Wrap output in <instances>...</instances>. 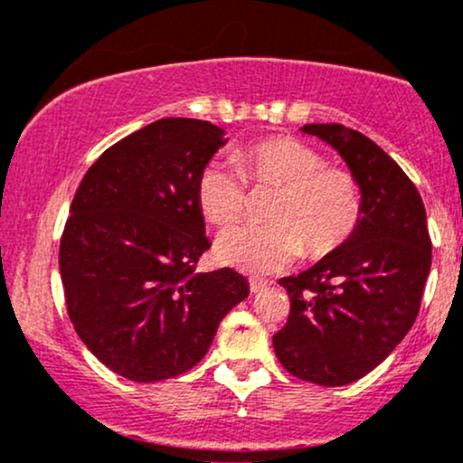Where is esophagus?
<instances>
[{
	"label": "esophagus",
	"mask_w": 463,
	"mask_h": 463,
	"mask_svg": "<svg viewBox=\"0 0 463 463\" xmlns=\"http://www.w3.org/2000/svg\"><path fill=\"white\" fill-rule=\"evenodd\" d=\"M265 287L268 285L261 283V280H250V291H252V294H261Z\"/></svg>",
	"instance_id": "esophagus-1"
}]
</instances>
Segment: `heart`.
Returning a JSON list of instances; mask_svg holds the SVG:
<instances>
[{"mask_svg":"<svg viewBox=\"0 0 463 463\" xmlns=\"http://www.w3.org/2000/svg\"><path fill=\"white\" fill-rule=\"evenodd\" d=\"M237 165L213 161L198 178V204L213 224L243 215L248 184L276 187L269 224L228 226L215 239L217 261L248 274H274L305 252L326 257L353 235L361 220V187L346 169L326 167L316 147L274 137L241 147Z\"/></svg>","mask_w":463,"mask_h":463,"instance_id":"heart-1","label":"heart"}]
</instances>
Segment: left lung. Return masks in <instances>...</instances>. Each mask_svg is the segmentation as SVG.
<instances>
[{"label": "left lung", "instance_id": "left-lung-1", "mask_svg": "<svg viewBox=\"0 0 463 463\" xmlns=\"http://www.w3.org/2000/svg\"><path fill=\"white\" fill-rule=\"evenodd\" d=\"M300 130L344 158L364 206L342 246L279 280L291 309L272 344L287 372L339 387L374 370L413 326L431 269V237L416 184L374 141L342 124Z\"/></svg>", "mask_w": 463, "mask_h": 463}]
</instances>
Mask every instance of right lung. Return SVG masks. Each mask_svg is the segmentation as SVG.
Masks as SVG:
<instances>
[{
  "instance_id": "add662e5",
  "label": "right lung",
  "mask_w": 463,
  "mask_h": 463,
  "mask_svg": "<svg viewBox=\"0 0 463 463\" xmlns=\"http://www.w3.org/2000/svg\"><path fill=\"white\" fill-rule=\"evenodd\" d=\"M211 121L167 117L110 146L84 174L61 239L73 328L106 368L137 383L194 368L250 285L195 272L204 250L198 178L224 146Z\"/></svg>"
}]
</instances>
